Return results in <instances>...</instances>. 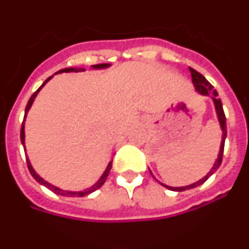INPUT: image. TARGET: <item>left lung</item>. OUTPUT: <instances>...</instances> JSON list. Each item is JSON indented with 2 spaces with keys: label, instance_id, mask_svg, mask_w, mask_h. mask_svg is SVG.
<instances>
[{
  "label": "left lung",
  "instance_id": "obj_1",
  "mask_svg": "<svg viewBox=\"0 0 249 249\" xmlns=\"http://www.w3.org/2000/svg\"><path fill=\"white\" fill-rule=\"evenodd\" d=\"M190 72H191V76H192V82L193 86H195V89L196 92H198L199 94L202 96H210L213 101V105H214V109H215V113H217V118H218V122H219V126H221V131H222V141H221V146H219V152H218V157L215 160L214 164L212 166V168L210 169V172L207 173L203 178H201L199 181L195 182L192 184H188V186H183V187H171V186H167L164 183H160L162 184L163 187H166L167 190H171V191H175V192H183L186 190H192L195 187H198L201 186L202 183L208 179L213 173L218 169V167L221 166L222 163V158H223V149H224V141H226V137H227V124H226V116H224V111H223V106H222V101L218 98V93L213 89V86L211 85L208 81L202 76L199 72H197L196 70L190 67ZM151 172V171H149ZM152 175V172H151Z\"/></svg>",
  "mask_w": 249,
  "mask_h": 249
}]
</instances>
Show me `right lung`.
Here are the masks:
<instances>
[{"mask_svg": "<svg viewBox=\"0 0 249 249\" xmlns=\"http://www.w3.org/2000/svg\"><path fill=\"white\" fill-rule=\"evenodd\" d=\"M109 66H111V65H109V63H100V65L92 66L91 68H92V70H105V68H108ZM83 71H86L85 68L70 67V68H63V70H61V71L56 72V73H63V72H67V73H68V72H83ZM56 73H54V74H56ZM54 74H53V76H54ZM53 76L48 77L47 80H46L45 82L42 83V86H41V87H39V89H37V91L35 92L34 94H32V96H31V98H30V100H28V103H27V106H26V109H25V120H26V116H27L28 111H30V108H31V107H32V103H34L35 98H36L37 94H38V92L41 91V89H42L43 86H45L46 83H47L48 81H50L51 78H52V77H53ZM25 120H23V122H22V127H21V142H22V146H23V148H25V153H26ZM26 160H27V166H28V169H30L31 175H32V177H34L35 179H36V181L38 182V183H41V184H42V186L47 187L48 190L52 191V192L57 193V195H59V196H65V197H85V196H89V193L94 192V191H97L98 188H101V187L103 186V183H105V182H106V179H107V177H108L109 171H111V168H112V162H113V160H109L108 166H107V168L105 169V172H103V175L101 176L100 179H98V181L96 182V183H94L93 186L89 187V188H86V190H83V191H66V190H62V188H58V187L53 186V184H51L50 182L45 181V179H43V178L41 177V176L37 175V172L34 169L32 164H31V162H30V160H28L27 156H26Z\"/></svg>", "mask_w": 249, "mask_h": 249, "instance_id": "obj_1", "label": "right lung"}]
</instances>
